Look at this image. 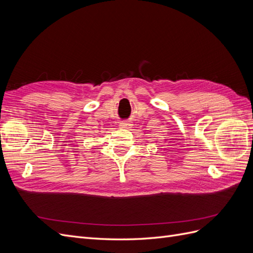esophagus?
<instances>
[{"instance_id": "1", "label": "esophagus", "mask_w": 253, "mask_h": 253, "mask_svg": "<svg viewBox=\"0 0 253 253\" xmlns=\"http://www.w3.org/2000/svg\"><path fill=\"white\" fill-rule=\"evenodd\" d=\"M119 126L122 127V128H127V127L131 126V124H129V122H127V121H122L119 124Z\"/></svg>"}]
</instances>
